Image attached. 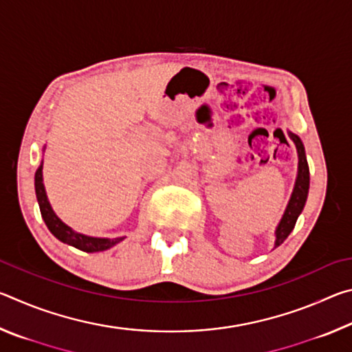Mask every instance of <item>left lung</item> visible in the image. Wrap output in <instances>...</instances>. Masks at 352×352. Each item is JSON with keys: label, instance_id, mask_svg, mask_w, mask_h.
<instances>
[{"label": "left lung", "instance_id": "obj_1", "mask_svg": "<svg viewBox=\"0 0 352 352\" xmlns=\"http://www.w3.org/2000/svg\"><path fill=\"white\" fill-rule=\"evenodd\" d=\"M289 136L296 146L298 174H296L294 192H292V197L289 200L287 208H285L281 222H279V225L276 226L275 248L281 245V243L287 239V236L292 233V230L295 228L296 219L306 205L307 194H309V180H311V178H309V164L306 160V152H305V146H302V141L300 140V136L292 132H289Z\"/></svg>", "mask_w": 352, "mask_h": 352}]
</instances>
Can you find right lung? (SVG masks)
I'll list each match as a JSON object with an SVG mask.
<instances>
[{"instance_id":"obj_1","label":"right lung","mask_w":352,"mask_h":352,"mask_svg":"<svg viewBox=\"0 0 352 352\" xmlns=\"http://www.w3.org/2000/svg\"><path fill=\"white\" fill-rule=\"evenodd\" d=\"M41 169H43V162H41L40 168L37 169V172H35V195H37L41 217H43L47 230H50L58 241L79 248L82 252L94 253V252H104V250H109L124 239V237L107 239V237L85 236V234L76 233V231L71 230L67 223H63L62 220L56 216V212L52 211L50 201H47L45 184H43V172H41Z\"/></svg>"}]
</instances>
